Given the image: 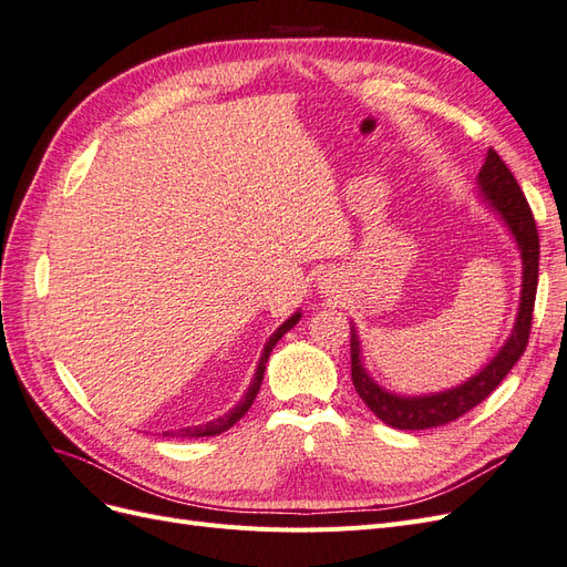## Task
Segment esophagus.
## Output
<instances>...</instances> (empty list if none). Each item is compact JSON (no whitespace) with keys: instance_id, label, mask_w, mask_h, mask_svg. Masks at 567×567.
<instances>
[{"instance_id":"esophagus-1","label":"esophagus","mask_w":567,"mask_h":567,"mask_svg":"<svg viewBox=\"0 0 567 567\" xmlns=\"http://www.w3.org/2000/svg\"><path fill=\"white\" fill-rule=\"evenodd\" d=\"M321 281H323V288H336V286H333L336 279H331V277H329V279H321Z\"/></svg>"}]
</instances>
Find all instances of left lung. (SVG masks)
Returning <instances> with one entry per match:
<instances>
[{"label":"left lung","instance_id":"obj_1","mask_svg":"<svg viewBox=\"0 0 567 567\" xmlns=\"http://www.w3.org/2000/svg\"><path fill=\"white\" fill-rule=\"evenodd\" d=\"M477 196L485 200L487 210L499 219L511 234L513 244H516L520 252L523 265L516 323H513L504 346L496 350V354L483 369L473 373L468 381L440 392L402 394L388 390L369 373L362 354V342H359V333L354 329V323L350 321V357L354 390L375 416L390 427H398V431H425V427H437L456 421L458 416L466 414V411L489 398L492 390H496V385L506 379V373L516 367V362L527 348L539 277V236L535 217H532V210L516 177L511 175L506 163L496 156V151L492 148L487 151L485 165L480 167Z\"/></svg>","mask_w":567,"mask_h":567}]
</instances>
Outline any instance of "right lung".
<instances>
[{
  "label": "right lung",
  "instance_id": "right-lung-1",
  "mask_svg": "<svg viewBox=\"0 0 567 567\" xmlns=\"http://www.w3.org/2000/svg\"><path fill=\"white\" fill-rule=\"evenodd\" d=\"M300 317H302L300 310L293 312V315H290V317L279 326L277 331H274V333L269 336V340L265 342V350H262V354H260V362H257L252 381H250L246 394H244L241 400H238L236 406H231V409L227 411V414H221V416H217V419H213V421H208V423L192 425V427H182L179 433H165V435H173V437H175V435H179V437H213V435H219V433L229 431V427H231L236 421H241V419L246 416V411L252 406V402H255V398H257V390H260V385H262L265 369H267V362H269V354H271L274 346H277V342H279L290 329H293V326L300 321Z\"/></svg>",
  "mask_w": 567,
  "mask_h": 567
}]
</instances>
